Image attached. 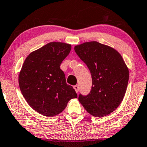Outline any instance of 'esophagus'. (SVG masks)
Listing matches in <instances>:
<instances>
[{"mask_svg": "<svg viewBox=\"0 0 147 147\" xmlns=\"http://www.w3.org/2000/svg\"><path fill=\"white\" fill-rule=\"evenodd\" d=\"M74 88L75 89L76 92H77V93H78V92H79V86H78V85H75L74 86Z\"/></svg>", "mask_w": 147, "mask_h": 147, "instance_id": "1", "label": "esophagus"}]
</instances>
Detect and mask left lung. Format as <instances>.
I'll list each match as a JSON object with an SVG mask.
<instances>
[{
	"mask_svg": "<svg viewBox=\"0 0 147 147\" xmlns=\"http://www.w3.org/2000/svg\"><path fill=\"white\" fill-rule=\"evenodd\" d=\"M74 50L86 65L92 85L87 95L78 100L90 115L102 117L115 111L124 97L129 80L128 69L121 55L108 46L89 42Z\"/></svg>",
	"mask_w": 147,
	"mask_h": 147,
	"instance_id": "obj_1",
	"label": "left lung"
}]
</instances>
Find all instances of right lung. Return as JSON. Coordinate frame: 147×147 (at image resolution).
Segmentation results:
<instances>
[{
    "label": "right lung",
    "mask_w": 147,
    "mask_h": 147,
    "mask_svg": "<svg viewBox=\"0 0 147 147\" xmlns=\"http://www.w3.org/2000/svg\"><path fill=\"white\" fill-rule=\"evenodd\" d=\"M71 49L68 44L53 42L30 53L23 64L21 92L34 110L47 117L60 113L70 99L78 97L60 69Z\"/></svg>",
    "instance_id": "obj_1"
}]
</instances>
